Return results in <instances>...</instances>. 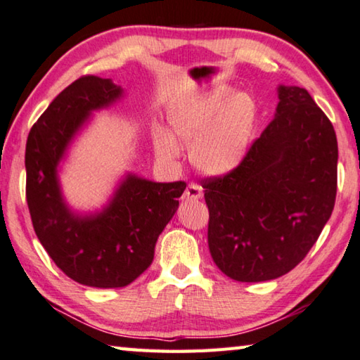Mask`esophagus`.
<instances>
[{
  "instance_id": "obj_1",
  "label": "esophagus",
  "mask_w": 360,
  "mask_h": 360,
  "mask_svg": "<svg viewBox=\"0 0 360 360\" xmlns=\"http://www.w3.org/2000/svg\"><path fill=\"white\" fill-rule=\"evenodd\" d=\"M202 197H203V188L198 184H193V182H191L184 192V198L186 200H198Z\"/></svg>"
}]
</instances>
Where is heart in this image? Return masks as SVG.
<instances>
[{
  "label": "heart",
  "instance_id": "b5f03b06",
  "mask_svg": "<svg viewBox=\"0 0 360 360\" xmlns=\"http://www.w3.org/2000/svg\"><path fill=\"white\" fill-rule=\"evenodd\" d=\"M168 130H154L157 155L173 162L181 155L179 141L191 144V160L208 176H225L238 168L251 148L257 105L248 92L216 87L181 100L168 109Z\"/></svg>",
  "mask_w": 360,
  "mask_h": 360
}]
</instances>
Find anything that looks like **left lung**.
Here are the masks:
<instances>
[{"label":"left lung","instance_id":"8db88e82","mask_svg":"<svg viewBox=\"0 0 360 360\" xmlns=\"http://www.w3.org/2000/svg\"><path fill=\"white\" fill-rule=\"evenodd\" d=\"M275 117L233 172L203 181L208 246L219 270L270 281L304 259L337 195L335 130L307 90L278 85Z\"/></svg>","mask_w":360,"mask_h":360}]
</instances>
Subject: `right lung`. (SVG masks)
Instances as JSON below:
<instances>
[{
  "instance_id": "right-lung-1",
  "label": "right lung",
  "mask_w": 360,
  "mask_h": 360,
  "mask_svg": "<svg viewBox=\"0 0 360 360\" xmlns=\"http://www.w3.org/2000/svg\"><path fill=\"white\" fill-rule=\"evenodd\" d=\"M125 96L112 79L85 76L68 85L27 139V203L41 245L66 276L89 288H124L154 260L155 243L179 206L186 182H155L127 172L105 205L77 211L60 172L94 112Z\"/></svg>"
}]
</instances>
